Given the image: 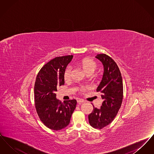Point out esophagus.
<instances>
[{
	"label": "esophagus",
	"mask_w": 154,
	"mask_h": 154,
	"mask_svg": "<svg viewBox=\"0 0 154 154\" xmlns=\"http://www.w3.org/2000/svg\"><path fill=\"white\" fill-rule=\"evenodd\" d=\"M77 103L79 104H81L82 103L84 102V100H83V99H78L77 100Z\"/></svg>",
	"instance_id": "34e87169"
}]
</instances>
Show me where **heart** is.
I'll list each match as a JSON object with an SVG mask.
<instances>
[{
	"instance_id": "heart-1",
	"label": "heart",
	"mask_w": 154,
	"mask_h": 154,
	"mask_svg": "<svg viewBox=\"0 0 154 154\" xmlns=\"http://www.w3.org/2000/svg\"><path fill=\"white\" fill-rule=\"evenodd\" d=\"M79 65L82 70L88 75H91L97 69L98 65L96 62L94 60L90 58H85L81 60ZM72 74V67L71 66L66 67L63 73V78L65 81L70 80ZM88 89L87 87H80L78 88V90L80 92H84Z\"/></svg>"
}]
</instances>
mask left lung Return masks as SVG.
Masks as SVG:
<instances>
[{
	"instance_id": "obj_1",
	"label": "left lung",
	"mask_w": 154,
	"mask_h": 154,
	"mask_svg": "<svg viewBox=\"0 0 154 154\" xmlns=\"http://www.w3.org/2000/svg\"><path fill=\"white\" fill-rule=\"evenodd\" d=\"M96 58L102 62L104 73L97 88L103 100L99 109L94 106L88 116L89 124L101 129L110 124L116 117L123 99V82L121 74L116 62L106 54H97Z\"/></svg>"
}]
</instances>
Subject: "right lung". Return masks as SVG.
Wrapping results in <instances>:
<instances>
[{"label": "right lung", "instance_id": "obj_1", "mask_svg": "<svg viewBox=\"0 0 154 154\" xmlns=\"http://www.w3.org/2000/svg\"><path fill=\"white\" fill-rule=\"evenodd\" d=\"M73 55L56 57L37 74L34 87L35 104L41 121L49 129H62L69 124L76 107L75 99L62 103L56 98L57 88L64 85L63 73Z\"/></svg>", "mask_w": 154, "mask_h": 154}]
</instances>
